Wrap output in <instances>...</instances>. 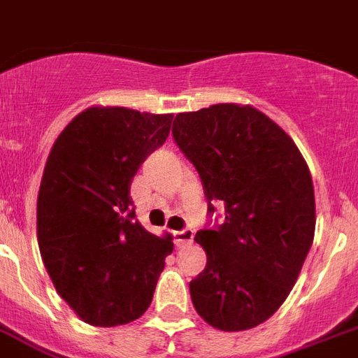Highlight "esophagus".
<instances>
[{"label": "esophagus", "mask_w": 358, "mask_h": 358, "mask_svg": "<svg viewBox=\"0 0 358 358\" xmlns=\"http://www.w3.org/2000/svg\"><path fill=\"white\" fill-rule=\"evenodd\" d=\"M193 238H194L193 229L176 231V233H174V242H176V245H178V248H184V245H189V244H191V242H193Z\"/></svg>", "instance_id": "esophagus-1"}]
</instances>
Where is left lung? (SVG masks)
I'll use <instances>...</instances> for the list:
<instances>
[{"label":"left lung","instance_id":"obj_1","mask_svg":"<svg viewBox=\"0 0 358 358\" xmlns=\"http://www.w3.org/2000/svg\"><path fill=\"white\" fill-rule=\"evenodd\" d=\"M174 142L202 178L209 213L198 231L207 264L191 280L198 315L222 331L266 322L295 286L315 236L311 173L289 134L253 105L216 103L176 114Z\"/></svg>","mask_w":358,"mask_h":358}]
</instances>
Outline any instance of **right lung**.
Returning a JSON list of instances; mask_svg holds the SVG:
<instances>
[{"mask_svg":"<svg viewBox=\"0 0 358 358\" xmlns=\"http://www.w3.org/2000/svg\"><path fill=\"white\" fill-rule=\"evenodd\" d=\"M173 114L94 105L56 138L43 169L36 224L54 287L91 326L113 327L151 306L173 236L136 220L131 182L167 140Z\"/></svg>","mask_w":358,"mask_h":358,"instance_id":"add662e5","label":"right lung"}]
</instances>
